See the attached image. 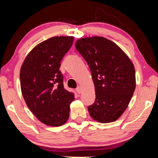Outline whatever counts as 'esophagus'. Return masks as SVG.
Returning <instances> with one entry per match:
<instances>
[{
  "mask_svg": "<svg viewBox=\"0 0 158 158\" xmlns=\"http://www.w3.org/2000/svg\"><path fill=\"white\" fill-rule=\"evenodd\" d=\"M76 91H77V94H81V92H82L81 88V87H77V88H76Z\"/></svg>",
  "mask_w": 158,
  "mask_h": 158,
  "instance_id": "34e87169",
  "label": "esophagus"
}]
</instances>
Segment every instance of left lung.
I'll return each mask as SVG.
<instances>
[{"instance_id": "obj_1", "label": "left lung", "mask_w": 158, "mask_h": 158, "mask_svg": "<svg viewBox=\"0 0 158 158\" xmlns=\"http://www.w3.org/2000/svg\"><path fill=\"white\" fill-rule=\"evenodd\" d=\"M75 46L87 62L94 83L96 99L88 108L90 116L100 123L114 122L135 90L133 63L118 45L102 36L79 39Z\"/></svg>"}]
</instances>
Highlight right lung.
<instances>
[{
    "label": "right lung",
    "instance_id": "add662e5",
    "mask_svg": "<svg viewBox=\"0 0 158 158\" xmlns=\"http://www.w3.org/2000/svg\"><path fill=\"white\" fill-rule=\"evenodd\" d=\"M73 36H55L36 45L23 61L21 89L27 106L40 122L52 127L64 124L74 94L64 88L61 60L73 45Z\"/></svg>",
    "mask_w": 158,
    "mask_h": 158
}]
</instances>
